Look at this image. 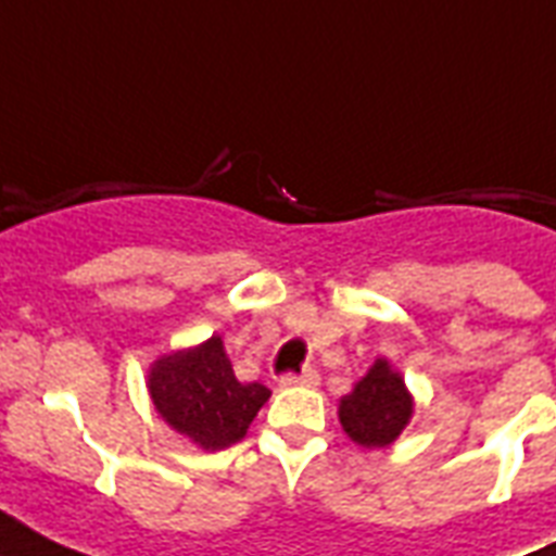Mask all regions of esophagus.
Wrapping results in <instances>:
<instances>
[{
  "label": "esophagus",
  "instance_id": "34e87169",
  "mask_svg": "<svg viewBox=\"0 0 556 556\" xmlns=\"http://www.w3.org/2000/svg\"><path fill=\"white\" fill-rule=\"evenodd\" d=\"M279 383H282V387H317V383H320V375H317V369H305L300 371V375H291V371H288V375L279 378Z\"/></svg>",
  "mask_w": 556,
  "mask_h": 556
}]
</instances>
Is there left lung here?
I'll use <instances>...</instances> for the list:
<instances>
[{
  "label": "left lung",
  "mask_w": 556,
  "mask_h": 556,
  "mask_svg": "<svg viewBox=\"0 0 556 556\" xmlns=\"http://www.w3.org/2000/svg\"><path fill=\"white\" fill-rule=\"evenodd\" d=\"M340 424L355 444L366 450L389 447L413 418V395L401 371L378 357L349 395L340 397Z\"/></svg>",
  "instance_id": "left-lung-1"
}]
</instances>
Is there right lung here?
Listing matches in <instances>:
<instances>
[{
    "label": "right lung",
    "mask_w": 556,
    "mask_h": 556,
    "mask_svg": "<svg viewBox=\"0 0 556 556\" xmlns=\"http://www.w3.org/2000/svg\"><path fill=\"white\" fill-rule=\"evenodd\" d=\"M147 387L161 418L201 450H225L242 441L270 397L268 387L236 380L218 334L159 357Z\"/></svg>",
    "instance_id": "obj_1"
}]
</instances>
